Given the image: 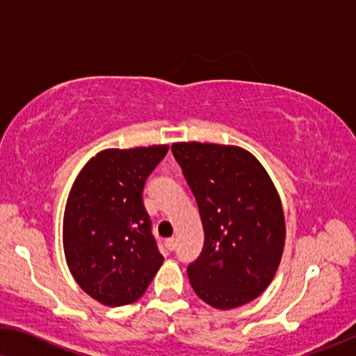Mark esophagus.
<instances>
[{"instance_id": "esophagus-1", "label": "esophagus", "mask_w": 356, "mask_h": 356, "mask_svg": "<svg viewBox=\"0 0 356 356\" xmlns=\"http://www.w3.org/2000/svg\"><path fill=\"white\" fill-rule=\"evenodd\" d=\"M166 247L171 250V252H174V250H176V247H177V238H174V237L166 238Z\"/></svg>"}]
</instances>
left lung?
I'll return each mask as SVG.
<instances>
[{"instance_id": "8db88e82", "label": "left lung", "mask_w": 356, "mask_h": 356, "mask_svg": "<svg viewBox=\"0 0 356 356\" xmlns=\"http://www.w3.org/2000/svg\"><path fill=\"white\" fill-rule=\"evenodd\" d=\"M172 154L197 200L204 245L187 268L204 303L232 309L252 302L276 276L285 242L279 193L263 164L234 145L180 142Z\"/></svg>"}]
</instances>
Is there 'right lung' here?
Masks as SVG:
<instances>
[{
    "instance_id": "right-lung-1",
    "label": "right lung",
    "mask_w": 356,
    "mask_h": 356,
    "mask_svg": "<svg viewBox=\"0 0 356 356\" xmlns=\"http://www.w3.org/2000/svg\"><path fill=\"white\" fill-rule=\"evenodd\" d=\"M168 149H103L85 164L69 192L63 222L69 271L85 293L106 307L138 300L164 261L142 192Z\"/></svg>"
}]
</instances>
